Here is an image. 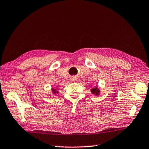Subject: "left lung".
Returning <instances> with one entry per match:
<instances>
[{
  "mask_svg": "<svg viewBox=\"0 0 149 149\" xmlns=\"http://www.w3.org/2000/svg\"><path fill=\"white\" fill-rule=\"evenodd\" d=\"M91 91L93 93V94H94L95 95H99V93H100V90L99 89V88L97 87H96L95 88H93L91 90Z\"/></svg>",
  "mask_w": 149,
  "mask_h": 149,
  "instance_id": "1",
  "label": "left lung"
}]
</instances>
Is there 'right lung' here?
<instances>
[{"mask_svg": "<svg viewBox=\"0 0 149 149\" xmlns=\"http://www.w3.org/2000/svg\"><path fill=\"white\" fill-rule=\"evenodd\" d=\"M52 93H54V94H56V93H58V92L57 91H56V89H52Z\"/></svg>", "mask_w": 149, "mask_h": 149, "instance_id": "obj_1", "label": "right lung"}]
</instances>
